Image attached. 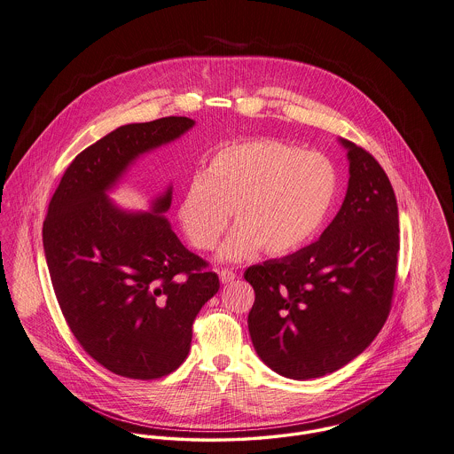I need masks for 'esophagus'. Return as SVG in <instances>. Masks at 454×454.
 Wrapping results in <instances>:
<instances>
[{
	"label": "esophagus",
	"mask_w": 454,
	"mask_h": 454,
	"mask_svg": "<svg viewBox=\"0 0 454 454\" xmlns=\"http://www.w3.org/2000/svg\"><path fill=\"white\" fill-rule=\"evenodd\" d=\"M218 278H220V283H222V285H229V283H232L238 276H236L232 270H229V269H222V270H218Z\"/></svg>",
	"instance_id": "esophagus-1"
}]
</instances>
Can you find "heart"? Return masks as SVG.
I'll return each instance as SVG.
<instances>
[{
	"label": "heart",
	"instance_id": "b5f03b06",
	"mask_svg": "<svg viewBox=\"0 0 454 454\" xmlns=\"http://www.w3.org/2000/svg\"><path fill=\"white\" fill-rule=\"evenodd\" d=\"M336 182L334 166L321 153L281 140H251L215 153L207 171L192 175L176 215L189 243L207 251L234 211L239 223L218 251L223 262H241L262 247L267 254L285 256L317 234Z\"/></svg>",
	"mask_w": 454,
	"mask_h": 454
}]
</instances>
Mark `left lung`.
<instances>
[{"mask_svg":"<svg viewBox=\"0 0 454 454\" xmlns=\"http://www.w3.org/2000/svg\"><path fill=\"white\" fill-rule=\"evenodd\" d=\"M348 158L343 205L319 241L253 265L247 328L258 357L293 380L319 378L357 357L383 328L394 294L399 211L368 151L340 138Z\"/></svg>","mask_w":454,"mask_h":454,"instance_id":"left-lung-1","label":"left lung"}]
</instances>
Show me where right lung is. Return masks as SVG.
<instances>
[{"label": "right lung", "instance_id": "right-lung-1", "mask_svg": "<svg viewBox=\"0 0 454 454\" xmlns=\"http://www.w3.org/2000/svg\"><path fill=\"white\" fill-rule=\"evenodd\" d=\"M192 126L169 116L116 128L67 166L43 222L44 256L67 326L90 357L133 380L161 378L185 361L192 323L220 281L163 216L171 185L151 211L121 209L107 191L137 158Z\"/></svg>", "mask_w": 454, "mask_h": 454}]
</instances>
